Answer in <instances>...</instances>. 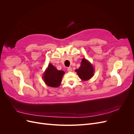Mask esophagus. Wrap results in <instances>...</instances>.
<instances>
[{
	"label": "esophagus",
	"instance_id": "obj_1",
	"mask_svg": "<svg viewBox=\"0 0 134 134\" xmlns=\"http://www.w3.org/2000/svg\"><path fill=\"white\" fill-rule=\"evenodd\" d=\"M67 70H68V71H72V69H71V67H68L67 68Z\"/></svg>",
	"mask_w": 134,
	"mask_h": 134
}]
</instances>
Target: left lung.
<instances>
[{"mask_svg": "<svg viewBox=\"0 0 134 134\" xmlns=\"http://www.w3.org/2000/svg\"><path fill=\"white\" fill-rule=\"evenodd\" d=\"M78 69H76L79 78L82 80L86 81L90 79L94 74V68L93 65L86 59H83Z\"/></svg>", "mask_w": 134, "mask_h": 134, "instance_id": "left-lung-1", "label": "left lung"}]
</instances>
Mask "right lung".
Wrapping results in <instances>:
<instances>
[{
    "instance_id": "add662e5",
    "label": "right lung",
    "mask_w": 134,
    "mask_h": 134,
    "mask_svg": "<svg viewBox=\"0 0 134 134\" xmlns=\"http://www.w3.org/2000/svg\"><path fill=\"white\" fill-rule=\"evenodd\" d=\"M65 72L58 70L51 64H49L43 75V79L47 86L51 87H58L61 83Z\"/></svg>"
}]
</instances>
